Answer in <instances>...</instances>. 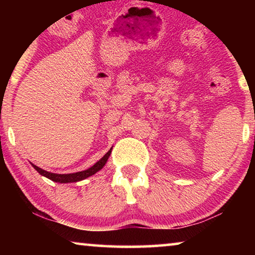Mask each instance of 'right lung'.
<instances>
[{"label": "right lung", "instance_id": "obj_1", "mask_svg": "<svg viewBox=\"0 0 255 255\" xmlns=\"http://www.w3.org/2000/svg\"><path fill=\"white\" fill-rule=\"evenodd\" d=\"M110 153H111V149L110 151H108L106 154H104L102 158H101L99 161H97L95 165L90 167V168L86 169V170H82V172H78V173H71V174H55V173H51V172H46V170L39 168V167L33 165V163H31L32 167L34 169L37 170L38 173L40 174V175H43L45 177H47V179H50L52 181H54V182H59V183H71V182H78V181H81V180H85L87 177L94 175V174L99 172L106 165L108 159H109L110 156Z\"/></svg>", "mask_w": 255, "mask_h": 255}]
</instances>
